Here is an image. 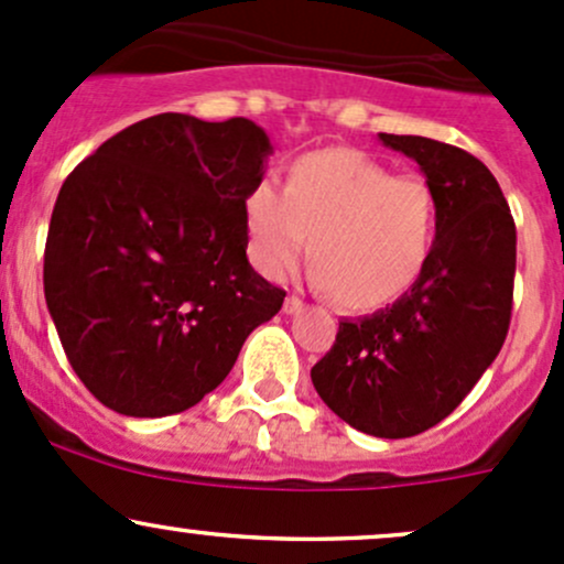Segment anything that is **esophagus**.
I'll return each mask as SVG.
<instances>
[{"label": "esophagus", "mask_w": 564, "mask_h": 564, "mask_svg": "<svg viewBox=\"0 0 564 564\" xmlns=\"http://www.w3.org/2000/svg\"><path fill=\"white\" fill-rule=\"evenodd\" d=\"M282 308H284V314H301V312H304V301H301L299 295H288Z\"/></svg>", "instance_id": "esophagus-1"}]
</instances>
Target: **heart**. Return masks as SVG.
Returning <instances> with one entry per match:
<instances>
[{
    "label": "heart",
    "instance_id": "1",
    "mask_svg": "<svg viewBox=\"0 0 564 564\" xmlns=\"http://www.w3.org/2000/svg\"><path fill=\"white\" fill-rule=\"evenodd\" d=\"M241 217L247 256L260 274L280 280L308 247L314 282L341 306L368 312L420 280L438 209L416 174H392L360 150L330 148L290 163L284 191L258 180Z\"/></svg>",
    "mask_w": 564,
    "mask_h": 564
}]
</instances>
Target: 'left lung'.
Instances as JSON below:
<instances>
[{
    "mask_svg": "<svg viewBox=\"0 0 564 564\" xmlns=\"http://www.w3.org/2000/svg\"><path fill=\"white\" fill-rule=\"evenodd\" d=\"M416 161L438 223L425 271L395 304L338 323L312 368L333 414L377 438H409L449 416L492 366L511 323L517 226L481 161L427 137L379 134Z\"/></svg>",
    "mask_w": 564,
    "mask_h": 564,
    "instance_id": "obj_1",
    "label": "left lung"
}]
</instances>
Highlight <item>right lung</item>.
<instances>
[{
    "label": "right lung",
    "instance_id": "right-lung-1",
    "mask_svg": "<svg viewBox=\"0 0 564 564\" xmlns=\"http://www.w3.org/2000/svg\"><path fill=\"white\" fill-rule=\"evenodd\" d=\"M274 153L247 118L163 112L66 177L45 245V301L72 368L126 416H169L215 390L282 308L247 260V191Z\"/></svg>",
    "mask_w": 564,
    "mask_h": 564
}]
</instances>
